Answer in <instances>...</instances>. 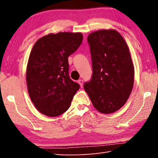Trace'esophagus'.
I'll list each match as a JSON object with an SVG mask.
<instances>
[{"label":"esophagus","instance_id":"esophagus-1","mask_svg":"<svg viewBox=\"0 0 158 158\" xmlns=\"http://www.w3.org/2000/svg\"><path fill=\"white\" fill-rule=\"evenodd\" d=\"M78 83L79 84V85H81V86H82V85H83V84H84V81H83L82 79H79V81H78Z\"/></svg>","mask_w":158,"mask_h":158}]
</instances>
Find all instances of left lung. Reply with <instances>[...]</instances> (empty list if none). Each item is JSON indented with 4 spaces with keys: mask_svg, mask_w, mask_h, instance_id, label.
I'll list each match as a JSON object with an SVG mask.
<instances>
[{
    "mask_svg": "<svg viewBox=\"0 0 158 158\" xmlns=\"http://www.w3.org/2000/svg\"><path fill=\"white\" fill-rule=\"evenodd\" d=\"M93 73L84 87L94 107L103 114L118 110L130 97L135 69L126 42L115 30H100L87 38Z\"/></svg>",
    "mask_w": 158,
    "mask_h": 158,
    "instance_id": "1",
    "label": "left lung"
}]
</instances>
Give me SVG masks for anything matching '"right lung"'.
<instances>
[{
  "instance_id": "right-lung-1",
  "label": "right lung",
  "mask_w": 158,
  "mask_h": 158,
  "mask_svg": "<svg viewBox=\"0 0 158 158\" xmlns=\"http://www.w3.org/2000/svg\"><path fill=\"white\" fill-rule=\"evenodd\" d=\"M81 33L60 32L40 38L30 53L26 70L28 91L37 110L49 117L69 109L79 84L69 76L68 57L81 45Z\"/></svg>"
}]
</instances>
